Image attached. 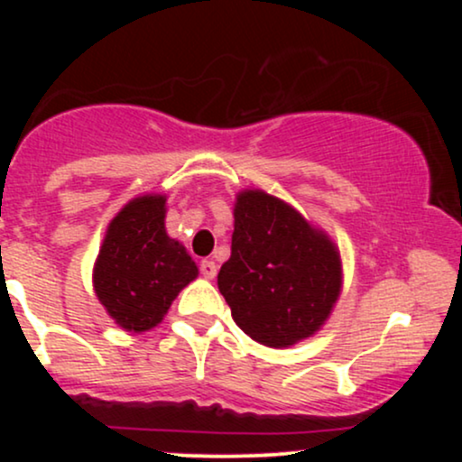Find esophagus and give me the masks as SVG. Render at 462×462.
Segmentation results:
<instances>
[{"label":"esophagus","mask_w":462,"mask_h":462,"mask_svg":"<svg viewBox=\"0 0 462 462\" xmlns=\"http://www.w3.org/2000/svg\"><path fill=\"white\" fill-rule=\"evenodd\" d=\"M199 273L204 275V278L213 280L217 275V264L213 261H201L199 263Z\"/></svg>","instance_id":"1"}]
</instances>
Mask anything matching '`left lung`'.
I'll return each instance as SVG.
<instances>
[{
	"mask_svg": "<svg viewBox=\"0 0 462 462\" xmlns=\"http://www.w3.org/2000/svg\"><path fill=\"white\" fill-rule=\"evenodd\" d=\"M232 317L254 341L286 347L310 337L341 291V263L328 236L263 190L236 198L230 261L217 275Z\"/></svg>",
	"mask_w": 462,
	"mask_h": 462,
	"instance_id": "1",
	"label": "left lung"
}]
</instances>
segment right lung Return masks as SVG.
<instances>
[{
  "instance_id": "obj_1",
  "label": "right lung",
  "mask_w": 462,
  "mask_h": 462,
  "mask_svg": "<svg viewBox=\"0 0 462 462\" xmlns=\"http://www.w3.org/2000/svg\"><path fill=\"white\" fill-rule=\"evenodd\" d=\"M198 267L164 232V198L132 199L113 224L95 263V293L121 328L145 332L161 323Z\"/></svg>"
}]
</instances>
